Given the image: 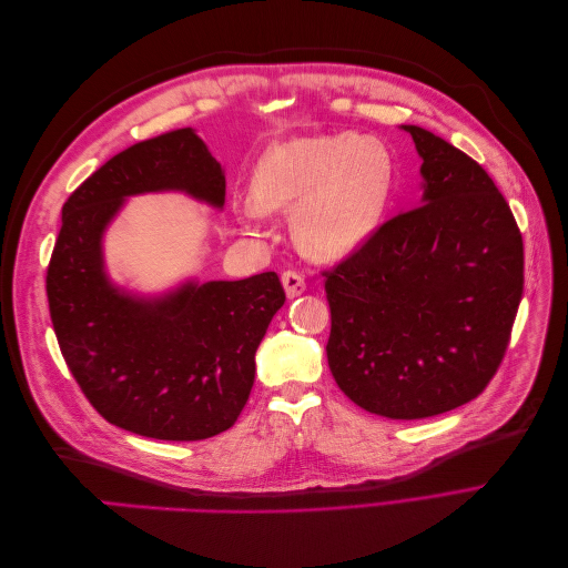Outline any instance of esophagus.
<instances>
[{
  "label": "esophagus",
  "mask_w": 568,
  "mask_h": 568,
  "mask_svg": "<svg viewBox=\"0 0 568 568\" xmlns=\"http://www.w3.org/2000/svg\"><path fill=\"white\" fill-rule=\"evenodd\" d=\"M282 284H284V291H286L288 298H296V296H301L303 291H305L303 274L296 272V270H286V272L282 274Z\"/></svg>",
  "instance_id": "34e87169"
}]
</instances>
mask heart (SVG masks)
<instances>
[{
	"label": "heart",
	"mask_w": 568,
	"mask_h": 568,
	"mask_svg": "<svg viewBox=\"0 0 568 568\" xmlns=\"http://www.w3.org/2000/svg\"><path fill=\"white\" fill-rule=\"evenodd\" d=\"M395 163L372 134H305L270 146L251 178L244 220L294 211L296 244L317 257H343L379 227L393 194Z\"/></svg>",
	"instance_id": "1"
}]
</instances>
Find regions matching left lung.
I'll return each mask as SVG.
<instances>
[{"mask_svg": "<svg viewBox=\"0 0 568 568\" xmlns=\"http://www.w3.org/2000/svg\"><path fill=\"white\" fill-rule=\"evenodd\" d=\"M403 130L422 156V205L324 272L326 359L355 405L424 419L474 400L500 367L524 294V242L484 168L434 132Z\"/></svg>", "mask_w": 568, "mask_h": 568, "instance_id": "8db88e82", "label": "left lung"}]
</instances>
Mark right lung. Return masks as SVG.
<instances>
[{"label": "right lung", "mask_w": 568, "mask_h": 568, "mask_svg": "<svg viewBox=\"0 0 568 568\" xmlns=\"http://www.w3.org/2000/svg\"><path fill=\"white\" fill-rule=\"evenodd\" d=\"M184 192L225 205V173L192 128L134 144L63 203L47 270L49 315L78 386L106 422L159 440H203L236 422L255 351L286 296L274 272L184 282L156 298L115 286L101 239L128 196Z\"/></svg>", "instance_id": "1"}]
</instances>
